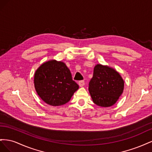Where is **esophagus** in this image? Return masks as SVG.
<instances>
[{
    "mask_svg": "<svg viewBox=\"0 0 152 152\" xmlns=\"http://www.w3.org/2000/svg\"><path fill=\"white\" fill-rule=\"evenodd\" d=\"M85 84V82L84 80H80L79 82V85L80 87H83Z\"/></svg>",
    "mask_w": 152,
    "mask_h": 152,
    "instance_id": "34e87169",
    "label": "esophagus"
}]
</instances>
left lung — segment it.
<instances>
[{
    "mask_svg": "<svg viewBox=\"0 0 152 152\" xmlns=\"http://www.w3.org/2000/svg\"><path fill=\"white\" fill-rule=\"evenodd\" d=\"M124 86L123 79L114 69L97 65L89 83V91L96 104L109 107L115 103L122 94Z\"/></svg>",
    "mask_w": 152,
    "mask_h": 152,
    "instance_id": "obj_1",
    "label": "left lung"
}]
</instances>
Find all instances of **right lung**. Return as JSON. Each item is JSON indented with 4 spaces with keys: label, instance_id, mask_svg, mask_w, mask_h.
<instances>
[{
    "label": "right lung",
    "instance_id": "add662e5",
    "mask_svg": "<svg viewBox=\"0 0 152 152\" xmlns=\"http://www.w3.org/2000/svg\"><path fill=\"white\" fill-rule=\"evenodd\" d=\"M34 84L40 98L52 106L68 103L79 89L65 64L56 60L45 62L37 70Z\"/></svg>",
    "mask_w": 152,
    "mask_h": 152
}]
</instances>
